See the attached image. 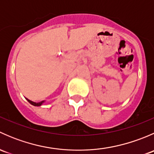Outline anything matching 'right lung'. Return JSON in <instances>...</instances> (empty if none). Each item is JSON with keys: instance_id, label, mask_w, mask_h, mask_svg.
<instances>
[{"instance_id": "1", "label": "right lung", "mask_w": 154, "mask_h": 154, "mask_svg": "<svg viewBox=\"0 0 154 154\" xmlns=\"http://www.w3.org/2000/svg\"><path fill=\"white\" fill-rule=\"evenodd\" d=\"M27 100H28V102L29 103H31L32 105H33V106H41L42 103H43L44 101H40V102H37V103H35V102H33V101H31V100H29L27 99Z\"/></svg>"}]
</instances>
